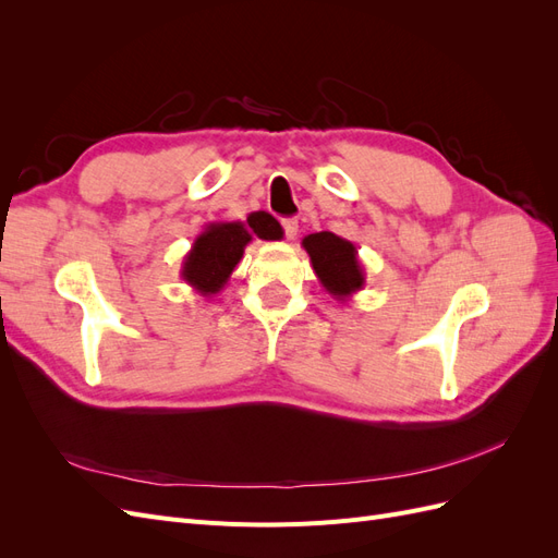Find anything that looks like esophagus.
<instances>
[{"instance_id": "34e87169", "label": "esophagus", "mask_w": 558, "mask_h": 558, "mask_svg": "<svg viewBox=\"0 0 558 558\" xmlns=\"http://www.w3.org/2000/svg\"><path fill=\"white\" fill-rule=\"evenodd\" d=\"M281 226H283V232H286V240H295V234H298V221H295V218H283Z\"/></svg>"}]
</instances>
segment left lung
Segmentation results:
<instances>
[{
    "label": "left lung",
    "mask_w": 558,
    "mask_h": 558,
    "mask_svg": "<svg viewBox=\"0 0 558 558\" xmlns=\"http://www.w3.org/2000/svg\"><path fill=\"white\" fill-rule=\"evenodd\" d=\"M310 253L314 275L320 286L340 302H347L365 286V272L359 260V251L349 240L335 232H314L302 240Z\"/></svg>",
    "instance_id": "obj_1"
}]
</instances>
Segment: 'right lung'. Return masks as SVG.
Wrapping results in <instances>:
<instances>
[{
  "label": "right lung",
  "mask_w": 558,
  "mask_h": 558,
  "mask_svg": "<svg viewBox=\"0 0 558 558\" xmlns=\"http://www.w3.org/2000/svg\"><path fill=\"white\" fill-rule=\"evenodd\" d=\"M253 238L281 240L283 230L267 211H251L246 221H216L205 226L183 256L181 279L199 295H216L240 265L244 248Z\"/></svg>",
  "instance_id": "right-lung-1"
}]
</instances>
